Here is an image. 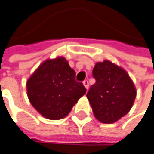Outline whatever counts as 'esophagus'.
Here are the masks:
<instances>
[{
	"label": "esophagus",
	"mask_w": 154,
	"mask_h": 154,
	"mask_svg": "<svg viewBox=\"0 0 154 154\" xmlns=\"http://www.w3.org/2000/svg\"><path fill=\"white\" fill-rule=\"evenodd\" d=\"M83 85H84V87L87 89H88V88H89V83H88V80H84L83 81Z\"/></svg>",
	"instance_id": "1"
}]
</instances>
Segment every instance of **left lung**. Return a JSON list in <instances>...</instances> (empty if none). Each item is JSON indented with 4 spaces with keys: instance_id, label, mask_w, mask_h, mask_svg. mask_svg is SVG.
I'll use <instances>...</instances> for the list:
<instances>
[{
    "instance_id": "left-lung-1",
    "label": "left lung",
    "mask_w": 154,
    "mask_h": 154,
    "mask_svg": "<svg viewBox=\"0 0 154 154\" xmlns=\"http://www.w3.org/2000/svg\"><path fill=\"white\" fill-rule=\"evenodd\" d=\"M95 84L87 97L95 118L103 123H112L125 116L133 107L136 88L122 67L110 61L97 62L92 70Z\"/></svg>"
}]
</instances>
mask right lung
<instances>
[{"label": "right lung", "instance_id": "add662e5", "mask_svg": "<svg viewBox=\"0 0 154 154\" xmlns=\"http://www.w3.org/2000/svg\"><path fill=\"white\" fill-rule=\"evenodd\" d=\"M75 77V71L64 57L45 61L26 82L30 103L46 118H65L87 91Z\"/></svg>", "mask_w": 154, "mask_h": 154}]
</instances>
